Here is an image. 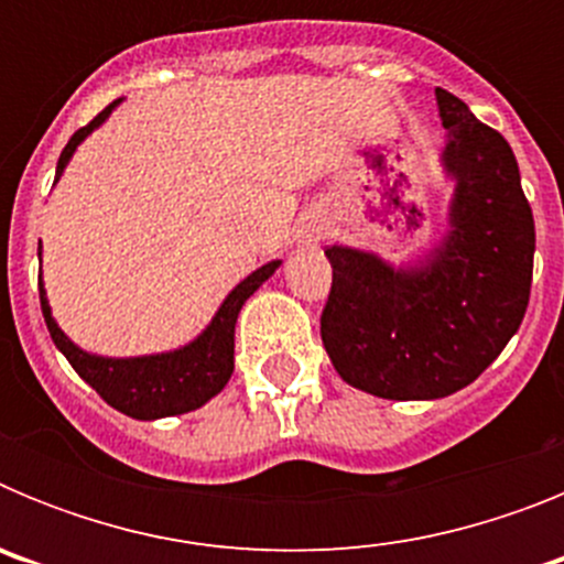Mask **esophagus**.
Wrapping results in <instances>:
<instances>
[{
    "instance_id": "34e87169",
    "label": "esophagus",
    "mask_w": 564,
    "mask_h": 564,
    "mask_svg": "<svg viewBox=\"0 0 564 564\" xmlns=\"http://www.w3.org/2000/svg\"><path fill=\"white\" fill-rule=\"evenodd\" d=\"M322 234H325V228L318 226V223H305V226L299 228V242L302 246H316Z\"/></svg>"
}]
</instances>
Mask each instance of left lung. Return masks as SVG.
<instances>
[{
	"instance_id": "obj_1",
	"label": "left lung",
	"mask_w": 564,
	"mask_h": 564,
	"mask_svg": "<svg viewBox=\"0 0 564 564\" xmlns=\"http://www.w3.org/2000/svg\"><path fill=\"white\" fill-rule=\"evenodd\" d=\"M443 174L455 183L446 234L410 265L330 246L322 341L344 381L390 401L463 390L520 330L534 273V214L500 132L437 87Z\"/></svg>"
}]
</instances>
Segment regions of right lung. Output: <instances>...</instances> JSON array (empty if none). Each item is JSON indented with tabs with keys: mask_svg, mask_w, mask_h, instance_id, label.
Segmentation results:
<instances>
[{
	"mask_svg": "<svg viewBox=\"0 0 564 564\" xmlns=\"http://www.w3.org/2000/svg\"><path fill=\"white\" fill-rule=\"evenodd\" d=\"M123 98L109 104L104 112H98L84 129H78L64 147L62 158L56 166V183L62 181L64 169L73 161L76 149L87 141L89 134L96 132L107 121L112 109ZM39 259H42V242H39ZM282 259H271L268 265L257 268L248 273L226 299H223L220 311L206 325V330L177 350L166 352H149V356H129L112 358L98 356V352L82 350L62 327L56 325L53 311H50L47 291H44L42 273H39V299H42V313L47 322V330L53 344L64 352L73 370L112 406L134 421H158V417L183 415V412L200 410L203 403L220 395L223 387L228 383L234 372V327L237 316L248 299L262 288L265 279L276 273Z\"/></svg>",
	"mask_w": 564,
	"mask_h": 564,
	"instance_id": "1",
	"label": "right lung"
}]
</instances>
